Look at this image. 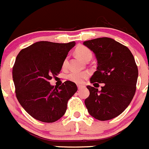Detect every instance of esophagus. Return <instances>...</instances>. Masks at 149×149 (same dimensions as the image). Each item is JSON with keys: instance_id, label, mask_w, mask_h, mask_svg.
<instances>
[{"instance_id": "1", "label": "esophagus", "mask_w": 149, "mask_h": 149, "mask_svg": "<svg viewBox=\"0 0 149 149\" xmlns=\"http://www.w3.org/2000/svg\"><path fill=\"white\" fill-rule=\"evenodd\" d=\"M85 87V85H77V88L79 90L82 89V88H84Z\"/></svg>"}]
</instances>
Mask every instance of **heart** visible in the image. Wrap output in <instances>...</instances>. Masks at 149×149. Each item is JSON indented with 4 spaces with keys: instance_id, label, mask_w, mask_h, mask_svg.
<instances>
[{
    "instance_id": "b5f03b06",
    "label": "heart",
    "mask_w": 149,
    "mask_h": 149,
    "mask_svg": "<svg viewBox=\"0 0 149 149\" xmlns=\"http://www.w3.org/2000/svg\"><path fill=\"white\" fill-rule=\"evenodd\" d=\"M77 56L83 61L91 59L93 56V53L91 50L85 46H79L75 49ZM68 66V58L66 57L62 62V69L65 70ZM90 73L88 72H72L67 75L69 80L74 82L75 83H82L85 79L89 77Z\"/></svg>"
}]
</instances>
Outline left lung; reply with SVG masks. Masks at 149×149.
<instances>
[{"instance_id":"left-lung-1","label":"left lung","mask_w":149,"mask_h":149,"mask_svg":"<svg viewBox=\"0 0 149 149\" xmlns=\"http://www.w3.org/2000/svg\"><path fill=\"white\" fill-rule=\"evenodd\" d=\"M95 54L97 71L91 82L104 83L101 91L88 85L90 95L85 100L89 114L100 121L111 120L125 111L136 91L138 70L129 48L109 38H100L83 42Z\"/></svg>"}]
</instances>
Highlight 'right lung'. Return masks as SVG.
Masks as SVG:
<instances>
[{"label":"right lung","mask_w":149,"mask_h":149,"mask_svg":"<svg viewBox=\"0 0 149 149\" xmlns=\"http://www.w3.org/2000/svg\"><path fill=\"white\" fill-rule=\"evenodd\" d=\"M75 42L40 41L22 50L13 67L17 100L25 111L42 123H54L65 114L69 99L77 91L72 81L58 88L49 80L60 72L62 62Z\"/></svg>","instance_id":"add662e5"}]
</instances>
